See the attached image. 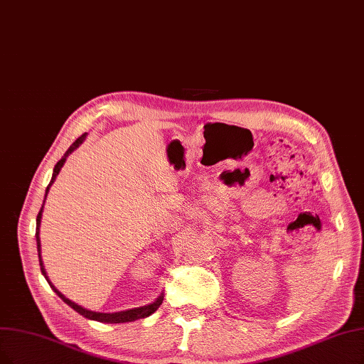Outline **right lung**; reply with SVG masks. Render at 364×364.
I'll list each match as a JSON object with an SVG mask.
<instances>
[{"instance_id": "right-lung-1", "label": "right lung", "mask_w": 364, "mask_h": 364, "mask_svg": "<svg viewBox=\"0 0 364 364\" xmlns=\"http://www.w3.org/2000/svg\"><path fill=\"white\" fill-rule=\"evenodd\" d=\"M85 137H86V134H82L75 143L71 144V146L68 148V151L64 154V156L60 159V161L56 163V166H55V168H53V174H52V181H50V183L48 185V190H46V196H48V191H49V188H50V185L53 183V181H55V178L58 176V173H60V170H61V167L64 166V163H65V159H67V156H68V154H71L73 151H75L79 144L85 140ZM46 198V197H45ZM41 212H43V206H41V209H40V212H38V215H37V227H36V237H37V251H38V261H40V270H41V273L45 274V278H46V281L49 282V285H50V288L53 289V291L60 296L70 308H73L75 309L76 312H79L80 315H83L85 318H88V319H94V321H100V323H110V324H119V323H128V321H136V319H140V318H146V316H149L151 314H154L158 308H159V304L163 303V296H159L154 303H151V304H148V306H143V308H134V309H129V311H122V312H116V314H100V312H92V311H88V309H85V308H82V306H79V304H76L75 301H71V300H68L65 296H63L60 291H58V289L52 285V282L49 281V278H48V274H46V270H45V266H43V261H41V255H40V237H38V232H40V221H41Z\"/></svg>"}]
</instances>
